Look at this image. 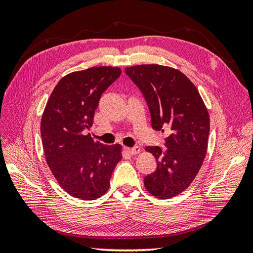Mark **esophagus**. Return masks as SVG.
<instances>
[{
	"label": "esophagus",
	"mask_w": 253,
	"mask_h": 253,
	"mask_svg": "<svg viewBox=\"0 0 253 253\" xmlns=\"http://www.w3.org/2000/svg\"><path fill=\"white\" fill-rule=\"evenodd\" d=\"M126 151L129 153V154H131V155L138 154L139 152H140V147L135 146V147H132V148H126Z\"/></svg>",
	"instance_id": "34e87169"
}]
</instances>
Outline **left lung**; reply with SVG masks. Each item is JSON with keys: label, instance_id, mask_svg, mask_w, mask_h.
Returning <instances> with one entry per match:
<instances>
[{"label": "left lung", "instance_id": "obj_1", "mask_svg": "<svg viewBox=\"0 0 253 253\" xmlns=\"http://www.w3.org/2000/svg\"><path fill=\"white\" fill-rule=\"evenodd\" d=\"M125 73L143 94L153 129L168 131L165 149L146 148L158 165L144 177V186L160 199L177 196L195 179L206 158L207 107L195 84L177 69L151 64L127 67Z\"/></svg>", "mask_w": 253, "mask_h": 253}]
</instances>
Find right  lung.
Listing matches in <instances>:
<instances>
[{"instance_id": "obj_1", "label": "right lung", "mask_w": 253, "mask_h": 253, "mask_svg": "<svg viewBox=\"0 0 253 253\" xmlns=\"http://www.w3.org/2000/svg\"><path fill=\"white\" fill-rule=\"evenodd\" d=\"M118 67L99 66L63 77L52 91L41 120L47 165L69 195L94 200L109 190L122 160L120 144L104 146L84 135L93 124L101 95L121 76Z\"/></svg>"}]
</instances>
